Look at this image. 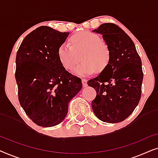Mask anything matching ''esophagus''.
Returning a JSON list of instances; mask_svg holds the SVG:
<instances>
[{
	"mask_svg": "<svg viewBox=\"0 0 158 158\" xmlns=\"http://www.w3.org/2000/svg\"><path fill=\"white\" fill-rule=\"evenodd\" d=\"M82 83H83V87H86V86L88 85V84H87V79H85V78L82 79Z\"/></svg>",
	"mask_w": 158,
	"mask_h": 158,
	"instance_id": "esophagus-1",
	"label": "esophagus"
}]
</instances>
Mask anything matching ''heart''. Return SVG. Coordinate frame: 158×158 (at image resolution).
<instances>
[{
    "label": "heart",
    "mask_w": 158,
    "mask_h": 158,
    "mask_svg": "<svg viewBox=\"0 0 158 158\" xmlns=\"http://www.w3.org/2000/svg\"><path fill=\"white\" fill-rule=\"evenodd\" d=\"M70 44H62L58 49V58L66 70H73L76 64L75 74L85 76L95 71L103 72L111 60V49L101 40L100 36L90 31H81L70 38Z\"/></svg>",
    "instance_id": "1"
}]
</instances>
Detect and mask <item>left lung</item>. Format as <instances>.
I'll return each instance as SVG.
<instances>
[{
	"label": "left lung",
	"instance_id": "left-lung-1",
	"mask_svg": "<svg viewBox=\"0 0 158 158\" xmlns=\"http://www.w3.org/2000/svg\"><path fill=\"white\" fill-rule=\"evenodd\" d=\"M94 31L102 34L111 56L106 70L88 81L96 91L91 102L93 111L104 122H122L134 111L141 98V58L131 39L117 25L105 23Z\"/></svg>",
	"mask_w": 158,
	"mask_h": 158
}]
</instances>
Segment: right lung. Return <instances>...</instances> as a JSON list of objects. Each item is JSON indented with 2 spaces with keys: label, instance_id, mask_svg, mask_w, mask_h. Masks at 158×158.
<instances>
[{
  "label": "right lung",
  "instance_id": "right-lung-1",
  "mask_svg": "<svg viewBox=\"0 0 158 158\" xmlns=\"http://www.w3.org/2000/svg\"><path fill=\"white\" fill-rule=\"evenodd\" d=\"M69 35L38 27L24 38L16 58L15 77L19 103L38 126L50 127L65 118L70 101L82 88L80 77L65 70L58 49Z\"/></svg>",
  "mask_w": 158,
  "mask_h": 158
}]
</instances>
